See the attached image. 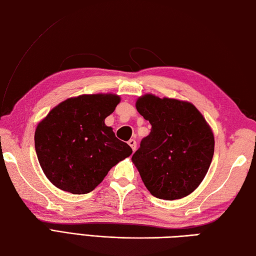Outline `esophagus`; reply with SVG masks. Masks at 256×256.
Segmentation results:
<instances>
[{
    "label": "esophagus",
    "instance_id": "1",
    "mask_svg": "<svg viewBox=\"0 0 256 256\" xmlns=\"http://www.w3.org/2000/svg\"><path fill=\"white\" fill-rule=\"evenodd\" d=\"M128 144L130 145V146H131V148L133 150H135V148H136V140H128Z\"/></svg>",
    "mask_w": 256,
    "mask_h": 256
}]
</instances>
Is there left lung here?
I'll return each mask as SVG.
<instances>
[{"label":"left lung","instance_id":"1","mask_svg":"<svg viewBox=\"0 0 256 256\" xmlns=\"http://www.w3.org/2000/svg\"><path fill=\"white\" fill-rule=\"evenodd\" d=\"M135 106L152 125L132 156L144 184L156 198L186 197L204 180L214 157L210 125L188 101L148 94Z\"/></svg>","mask_w":256,"mask_h":256}]
</instances>
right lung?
Returning a JSON list of instances; mask_svg holds the SVG:
<instances>
[{"label": "right lung", "instance_id": "add662e5", "mask_svg": "<svg viewBox=\"0 0 256 256\" xmlns=\"http://www.w3.org/2000/svg\"><path fill=\"white\" fill-rule=\"evenodd\" d=\"M120 101L113 94L69 98L37 124V158L54 186L74 194H88L132 154L104 123Z\"/></svg>", "mask_w": 256, "mask_h": 256}]
</instances>
